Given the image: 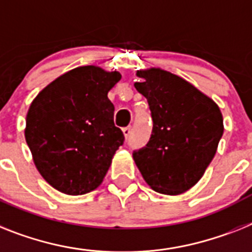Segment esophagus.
I'll use <instances>...</instances> for the list:
<instances>
[{
    "mask_svg": "<svg viewBox=\"0 0 252 252\" xmlns=\"http://www.w3.org/2000/svg\"><path fill=\"white\" fill-rule=\"evenodd\" d=\"M123 133H124V137H126V138H129L130 133H132V128H130V126L123 128Z\"/></svg>",
    "mask_w": 252,
    "mask_h": 252,
    "instance_id": "1",
    "label": "esophagus"
}]
</instances>
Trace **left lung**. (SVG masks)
I'll return each mask as SVG.
<instances>
[{
	"mask_svg": "<svg viewBox=\"0 0 252 252\" xmlns=\"http://www.w3.org/2000/svg\"><path fill=\"white\" fill-rule=\"evenodd\" d=\"M134 87L147 98L154 122L149 143L133 151L146 183L158 193L193 187L214 158L223 136V116L210 97L162 69L137 71Z\"/></svg>",
	"mask_w": 252,
	"mask_h": 252,
	"instance_id": "8db88e82",
	"label": "left lung"
}]
</instances>
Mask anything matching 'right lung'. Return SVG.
Masks as SVG:
<instances>
[{
    "label": "right lung",
    "instance_id": "1",
    "mask_svg": "<svg viewBox=\"0 0 252 252\" xmlns=\"http://www.w3.org/2000/svg\"><path fill=\"white\" fill-rule=\"evenodd\" d=\"M120 78L94 65L75 67L31 103L25 139L38 172L58 191L77 196L102 183L124 142L107 97Z\"/></svg>",
    "mask_w": 252,
    "mask_h": 252
}]
</instances>
